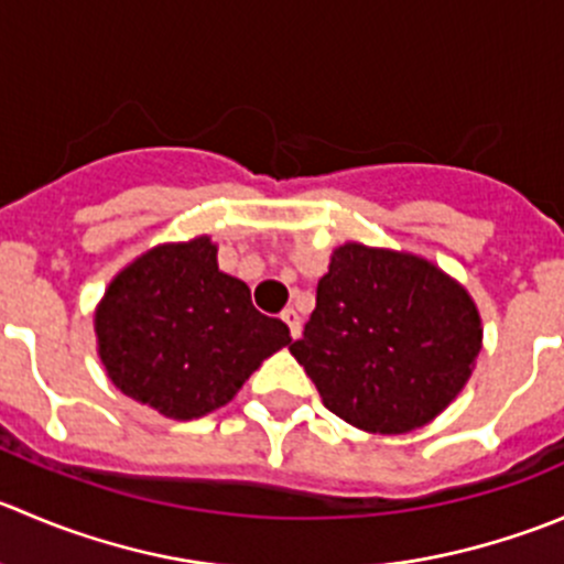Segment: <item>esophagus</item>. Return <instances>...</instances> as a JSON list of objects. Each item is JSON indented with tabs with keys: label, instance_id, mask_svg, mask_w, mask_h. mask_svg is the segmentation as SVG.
<instances>
[{
	"label": "esophagus",
	"instance_id": "esophagus-1",
	"mask_svg": "<svg viewBox=\"0 0 564 564\" xmlns=\"http://www.w3.org/2000/svg\"><path fill=\"white\" fill-rule=\"evenodd\" d=\"M281 319L286 322V327H289V336H292V338H297V336H300V330H303V325H300V316H297V311H294V308H283Z\"/></svg>",
	"mask_w": 564,
	"mask_h": 564
}]
</instances>
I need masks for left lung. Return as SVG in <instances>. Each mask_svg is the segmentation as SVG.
I'll list each match as a JSON object with an SVG mask.
<instances>
[{
	"mask_svg": "<svg viewBox=\"0 0 564 564\" xmlns=\"http://www.w3.org/2000/svg\"><path fill=\"white\" fill-rule=\"evenodd\" d=\"M292 355L330 413L366 433L433 421L482 349L471 294L427 259L347 242L333 250Z\"/></svg>",
	"mask_w": 564,
	"mask_h": 564,
	"instance_id": "8db88e82",
	"label": "left lung"
}]
</instances>
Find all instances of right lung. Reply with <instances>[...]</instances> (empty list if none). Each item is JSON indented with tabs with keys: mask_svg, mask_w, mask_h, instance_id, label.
I'll list each match as a JSON object with an SVG mask.
<instances>
[{
	"mask_svg": "<svg viewBox=\"0 0 564 564\" xmlns=\"http://www.w3.org/2000/svg\"><path fill=\"white\" fill-rule=\"evenodd\" d=\"M98 358L109 380L167 419H198L292 341L250 289L217 267L209 237L160 245L115 275L96 308Z\"/></svg>",
	"mask_w": 564,
	"mask_h": 564,
	"instance_id": "obj_1",
	"label": "right lung"
}]
</instances>
